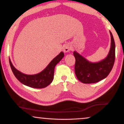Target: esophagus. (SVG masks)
I'll return each instance as SVG.
<instances>
[{"mask_svg": "<svg viewBox=\"0 0 124 124\" xmlns=\"http://www.w3.org/2000/svg\"><path fill=\"white\" fill-rule=\"evenodd\" d=\"M72 48L70 45H68V44H66L65 45V46H64L63 48V51L64 53H68L69 51L70 50H71Z\"/></svg>", "mask_w": 124, "mask_h": 124, "instance_id": "obj_1", "label": "esophagus"}]
</instances>
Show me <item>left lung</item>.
I'll return each mask as SVG.
<instances>
[{
	"mask_svg": "<svg viewBox=\"0 0 124 124\" xmlns=\"http://www.w3.org/2000/svg\"><path fill=\"white\" fill-rule=\"evenodd\" d=\"M111 35V46L108 56L97 62H89L74 51L75 58V73L78 79L84 84L98 83L108 77L114 66L115 59V44L113 34Z\"/></svg>",
	"mask_w": 124,
	"mask_h": 124,
	"instance_id": "1",
	"label": "left lung"
}]
</instances>
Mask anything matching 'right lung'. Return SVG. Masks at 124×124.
Segmentation results:
<instances>
[{
    "label": "right lung",
    "mask_w": 124,
    "mask_h": 124,
    "mask_svg": "<svg viewBox=\"0 0 124 124\" xmlns=\"http://www.w3.org/2000/svg\"><path fill=\"white\" fill-rule=\"evenodd\" d=\"M64 56V53L62 51L51 61L48 65L42 71L34 75H27L21 73L13 66L10 58L9 63L15 77L21 83L33 88L41 89L48 86L53 81L54 79L55 67L62 59Z\"/></svg>",
    "instance_id": "add662e5"
}]
</instances>
